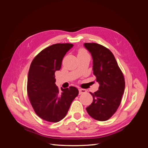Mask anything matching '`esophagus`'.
I'll list each match as a JSON object with an SVG mask.
<instances>
[{"label": "esophagus", "instance_id": "obj_1", "mask_svg": "<svg viewBox=\"0 0 148 148\" xmlns=\"http://www.w3.org/2000/svg\"><path fill=\"white\" fill-rule=\"evenodd\" d=\"M87 91L84 89H79V95H82V94L86 93Z\"/></svg>", "mask_w": 148, "mask_h": 148}]
</instances>
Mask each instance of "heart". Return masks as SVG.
I'll list each match as a JSON object with an SVG mask.
<instances>
[{
    "instance_id": "1",
    "label": "heart",
    "mask_w": 148,
    "mask_h": 148,
    "mask_svg": "<svg viewBox=\"0 0 148 148\" xmlns=\"http://www.w3.org/2000/svg\"><path fill=\"white\" fill-rule=\"evenodd\" d=\"M83 54H88V53L86 51L83 50V49H81V50H79L78 55H83Z\"/></svg>"
}]
</instances>
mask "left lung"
Segmentation results:
<instances>
[{"label": "left lung", "mask_w": 148, "mask_h": 148, "mask_svg": "<svg viewBox=\"0 0 148 148\" xmlns=\"http://www.w3.org/2000/svg\"><path fill=\"white\" fill-rule=\"evenodd\" d=\"M92 58V70L99 89L90 92L93 101L86 107L92 118L99 121L109 119L119 107L125 90V79L113 53L96 43H84Z\"/></svg>", "instance_id": "obj_1"}]
</instances>
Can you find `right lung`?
Listing matches in <instances>:
<instances>
[{"instance_id": "1", "label": "right lung", "mask_w": 148, "mask_h": 148, "mask_svg": "<svg viewBox=\"0 0 148 148\" xmlns=\"http://www.w3.org/2000/svg\"><path fill=\"white\" fill-rule=\"evenodd\" d=\"M73 46L69 43L53 44L39 53L30 65L28 96L36 114L47 122H58L63 119L78 95L76 87L61 88L60 91L55 83V72L60 70L62 59Z\"/></svg>"}]
</instances>
